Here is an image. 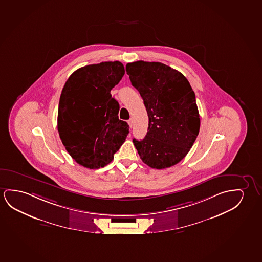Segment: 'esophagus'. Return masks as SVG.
<instances>
[{"label":"esophagus","instance_id":"1","mask_svg":"<svg viewBox=\"0 0 262 262\" xmlns=\"http://www.w3.org/2000/svg\"><path fill=\"white\" fill-rule=\"evenodd\" d=\"M128 124H129V128H130V129H132V128H133V119H129V121H128Z\"/></svg>","mask_w":262,"mask_h":262}]
</instances>
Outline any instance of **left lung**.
<instances>
[{
    "label": "left lung",
    "mask_w": 262,
    "mask_h": 262,
    "mask_svg": "<svg viewBox=\"0 0 262 262\" xmlns=\"http://www.w3.org/2000/svg\"><path fill=\"white\" fill-rule=\"evenodd\" d=\"M126 72L148 116V133L141 141L133 139L134 146L148 167H172L186 157L199 133L194 92L182 73L160 62L128 63Z\"/></svg>",
    "instance_id": "8db88e82"
}]
</instances>
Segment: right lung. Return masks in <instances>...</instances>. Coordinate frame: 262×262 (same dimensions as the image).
<instances>
[{"instance_id": "obj_1", "label": "right lung", "mask_w": 262, "mask_h": 262, "mask_svg": "<svg viewBox=\"0 0 262 262\" xmlns=\"http://www.w3.org/2000/svg\"><path fill=\"white\" fill-rule=\"evenodd\" d=\"M125 70L119 61L102 62L78 69L62 89L57 130L61 141L79 165L90 169L106 166L129 133L119 120V103L111 90Z\"/></svg>"}]
</instances>
